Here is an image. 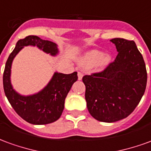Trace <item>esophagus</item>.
I'll use <instances>...</instances> for the list:
<instances>
[{
    "label": "esophagus",
    "instance_id": "34e87169",
    "mask_svg": "<svg viewBox=\"0 0 151 151\" xmlns=\"http://www.w3.org/2000/svg\"><path fill=\"white\" fill-rule=\"evenodd\" d=\"M78 80H82V77H83V73L82 72H78Z\"/></svg>",
    "mask_w": 151,
    "mask_h": 151
}]
</instances>
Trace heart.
I'll use <instances>...</instances> for the list:
<instances>
[{
    "label": "heart",
    "instance_id": "obj_1",
    "mask_svg": "<svg viewBox=\"0 0 151 151\" xmlns=\"http://www.w3.org/2000/svg\"><path fill=\"white\" fill-rule=\"evenodd\" d=\"M111 62V56L104 54L100 50H91L86 52L81 59V65L85 67H91L98 64L100 68H104Z\"/></svg>",
    "mask_w": 151,
    "mask_h": 151
}]
</instances>
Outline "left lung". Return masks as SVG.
Here are the masks:
<instances>
[{"mask_svg":"<svg viewBox=\"0 0 151 151\" xmlns=\"http://www.w3.org/2000/svg\"><path fill=\"white\" fill-rule=\"evenodd\" d=\"M116 47L113 62L99 73L85 75V98L90 114L102 122L126 118L139 104L146 91V65L135 42L120 38L110 40Z\"/></svg>","mask_w":151,"mask_h":151,"instance_id":"left-lung-1","label":"left lung"}]
</instances>
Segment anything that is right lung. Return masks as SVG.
<instances>
[{
	"mask_svg": "<svg viewBox=\"0 0 151 151\" xmlns=\"http://www.w3.org/2000/svg\"><path fill=\"white\" fill-rule=\"evenodd\" d=\"M37 46L44 52L56 56L58 48L56 43L43 40L36 35H29L17 42L14 51L10 53L5 64L3 73L4 91L14 111L18 116L33 124H47L59 119L65 108V99L78 80V73L70 74L55 73L48 84L41 91L32 95H19L15 91L10 82L13 60L23 47Z\"/></svg>",
	"mask_w": 151,
	"mask_h": 151,
	"instance_id": "add662e5",
	"label": "right lung"
}]
</instances>
